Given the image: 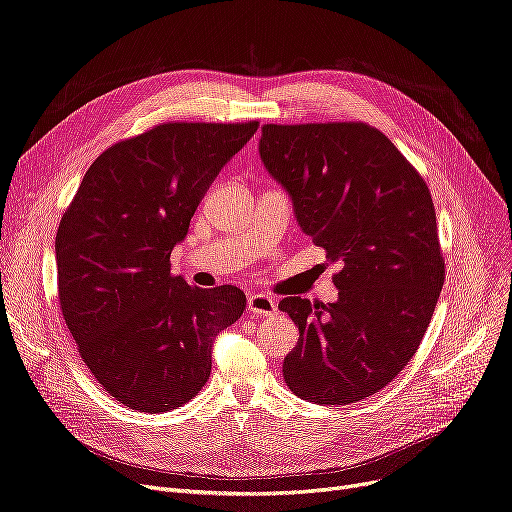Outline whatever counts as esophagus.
Listing matches in <instances>:
<instances>
[{"label":"esophagus","mask_w":512,"mask_h":512,"mask_svg":"<svg viewBox=\"0 0 512 512\" xmlns=\"http://www.w3.org/2000/svg\"><path fill=\"white\" fill-rule=\"evenodd\" d=\"M247 305H249L251 314H255V316H274L276 311H278L276 301L270 299L268 295H261V293L251 295L249 301H247Z\"/></svg>","instance_id":"34e87169"}]
</instances>
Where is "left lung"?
<instances>
[{
    "label": "left lung",
    "mask_w": 512,
    "mask_h": 512,
    "mask_svg": "<svg viewBox=\"0 0 512 512\" xmlns=\"http://www.w3.org/2000/svg\"><path fill=\"white\" fill-rule=\"evenodd\" d=\"M259 154L301 230L341 263L335 303L278 305L299 326L284 381L320 406L360 402L412 360L446 278L427 182L383 131L358 121L263 125Z\"/></svg>",
    "instance_id": "obj_1"
}]
</instances>
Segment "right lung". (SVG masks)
Wrapping results in <instances>:
<instances>
[{"mask_svg":"<svg viewBox=\"0 0 512 512\" xmlns=\"http://www.w3.org/2000/svg\"><path fill=\"white\" fill-rule=\"evenodd\" d=\"M259 123H161L106 148L56 234L58 301L87 370L119 404L169 412L201 391L217 332L247 297L190 286L171 251Z\"/></svg>","mask_w":512,"mask_h":512,"instance_id":"1","label":"right lung"}]
</instances>
